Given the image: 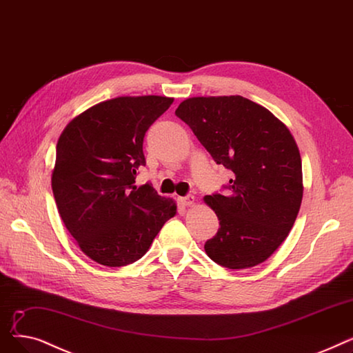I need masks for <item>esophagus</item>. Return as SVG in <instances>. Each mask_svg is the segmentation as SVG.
Returning a JSON list of instances; mask_svg holds the SVG:
<instances>
[{
	"mask_svg": "<svg viewBox=\"0 0 353 353\" xmlns=\"http://www.w3.org/2000/svg\"><path fill=\"white\" fill-rule=\"evenodd\" d=\"M181 203H182V205H185V207H192L195 204V196L194 195L183 196V198H181Z\"/></svg>",
	"mask_w": 353,
	"mask_h": 353,
	"instance_id": "34e87169",
	"label": "esophagus"
}]
</instances>
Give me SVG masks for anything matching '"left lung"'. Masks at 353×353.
I'll return each instance as SVG.
<instances>
[{
  "label": "left lung",
  "instance_id": "obj_1",
  "mask_svg": "<svg viewBox=\"0 0 353 353\" xmlns=\"http://www.w3.org/2000/svg\"><path fill=\"white\" fill-rule=\"evenodd\" d=\"M175 114L234 174L228 195L204 196L220 220L205 253L231 270L265 261L288 239L303 198L301 158L290 130L243 96L190 97Z\"/></svg>",
  "mask_w": 353,
  "mask_h": 353
}]
</instances>
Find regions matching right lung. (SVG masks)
Masks as SVG:
<instances>
[{"instance_id":"right-lung-1","label":"right lung","mask_w":353,"mask_h":353,"mask_svg":"<svg viewBox=\"0 0 353 353\" xmlns=\"http://www.w3.org/2000/svg\"><path fill=\"white\" fill-rule=\"evenodd\" d=\"M174 102L165 96H122L72 119L57 142L52 188L61 220L93 261L122 267L145 256L176 214L152 185L137 188L145 133Z\"/></svg>"}]
</instances>
